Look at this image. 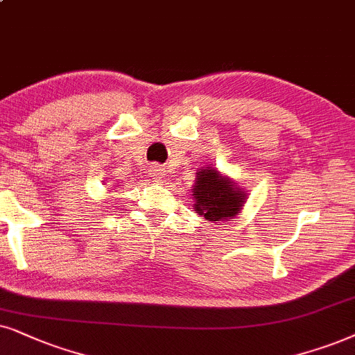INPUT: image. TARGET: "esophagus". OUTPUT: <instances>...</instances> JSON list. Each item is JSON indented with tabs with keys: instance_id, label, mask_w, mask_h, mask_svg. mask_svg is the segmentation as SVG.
Segmentation results:
<instances>
[{
	"instance_id": "1",
	"label": "esophagus",
	"mask_w": 355,
	"mask_h": 355,
	"mask_svg": "<svg viewBox=\"0 0 355 355\" xmlns=\"http://www.w3.org/2000/svg\"><path fill=\"white\" fill-rule=\"evenodd\" d=\"M150 175L152 177L155 178V180H160V178L164 177L165 175V168L162 167V165H159V164H154V165H150Z\"/></svg>"
}]
</instances>
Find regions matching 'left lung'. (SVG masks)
I'll use <instances>...</instances> for the list:
<instances>
[{"label":"left lung","mask_w":355,"mask_h":355,"mask_svg":"<svg viewBox=\"0 0 355 355\" xmlns=\"http://www.w3.org/2000/svg\"><path fill=\"white\" fill-rule=\"evenodd\" d=\"M191 196L195 200L193 209L211 223L232 221L248 200V193L237 187L227 175L213 167L200 168L196 172Z\"/></svg>","instance_id":"obj_1"}]
</instances>
